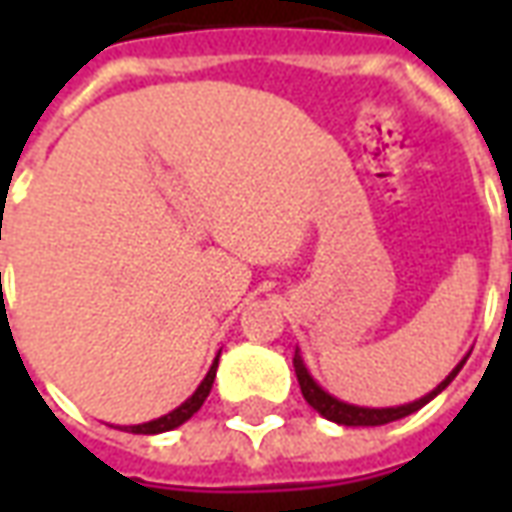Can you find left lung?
Segmentation results:
<instances>
[{"label":"left lung","instance_id":"obj_1","mask_svg":"<svg viewBox=\"0 0 512 512\" xmlns=\"http://www.w3.org/2000/svg\"><path fill=\"white\" fill-rule=\"evenodd\" d=\"M466 359H469V356H463L461 362L455 365V370H452L450 376L444 378L433 392H428L425 397H419V400H414V403H406V406H392V408L351 406V403H343V400L332 397L326 389H321V386L315 384V378L310 376V370L304 367V359H301L299 348H296V354H293V367H296V378H299L301 395H304V400H307V403H310L321 417L332 419V422H337V425H348V428H376V425H386V422H395V419L408 417V414L419 411L425 403H430L433 397L439 395L441 389H447V386H450L452 378L461 373V367L466 365Z\"/></svg>","mask_w":512,"mask_h":512}]
</instances>
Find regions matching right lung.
I'll list each match as a JSON object with an SVG mask.
<instances>
[{"mask_svg":"<svg viewBox=\"0 0 512 512\" xmlns=\"http://www.w3.org/2000/svg\"><path fill=\"white\" fill-rule=\"evenodd\" d=\"M216 367H219V359L213 362L211 370H208V376L202 378V384L194 389V395L186 400V403H180L175 411H169V414H164V417L158 419H150V422H145V425H128V433H145V436H153V433H164V430H172L178 428V425H183L186 419H191L197 411H200V406L205 403V397L211 395V386H213V378H216Z\"/></svg>","mask_w":512,"mask_h":512,"instance_id":"obj_1","label":"right lung"}]
</instances>
